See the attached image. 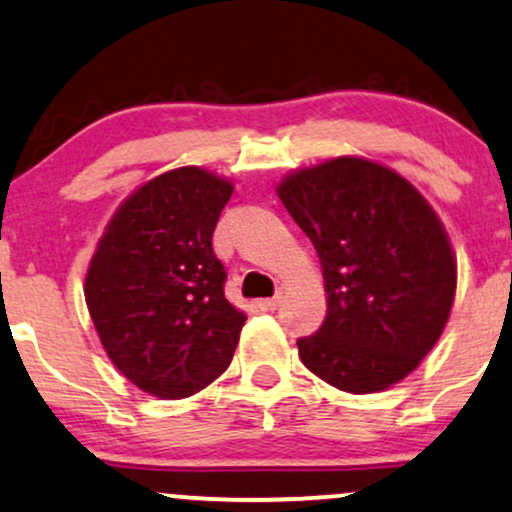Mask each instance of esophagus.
<instances>
[{
    "mask_svg": "<svg viewBox=\"0 0 512 512\" xmlns=\"http://www.w3.org/2000/svg\"><path fill=\"white\" fill-rule=\"evenodd\" d=\"M279 305H281V295H274V298L257 300V307H260V310H264V312H274Z\"/></svg>",
    "mask_w": 512,
    "mask_h": 512,
    "instance_id": "34e87169",
    "label": "esophagus"
}]
</instances>
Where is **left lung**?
<instances>
[{
	"instance_id": "left-lung-1",
	"label": "left lung",
	"mask_w": 512,
	"mask_h": 512,
	"mask_svg": "<svg viewBox=\"0 0 512 512\" xmlns=\"http://www.w3.org/2000/svg\"><path fill=\"white\" fill-rule=\"evenodd\" d=\"M279 197L324 272L326 317L298 338L303 365L348 393L408 377L455 295L451 243L427 200L396 171L355 157L295 171Z\"/></svg>"
}]
</instances>
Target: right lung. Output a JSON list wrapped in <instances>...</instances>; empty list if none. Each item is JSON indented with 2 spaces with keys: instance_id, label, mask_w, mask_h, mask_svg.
<instances>
[{
  "instance_id": "add662e5",
  "label": "right lung",
  "mask_w": 512,
  "mask_h": 512,
  "mask_svg": "<svg viewBox=\"0 0 512 512\" xmlns=\"http://www.w3.org/2000/svg\"><path fill=\"white\" fill-rule=\"evenodd\" d=\"M233 186L197 166L166 171L123 202L85 279L107 355L138 389L188 398L231 365L245 317L212 248Z\"/></svg>"
}]
</instances>
